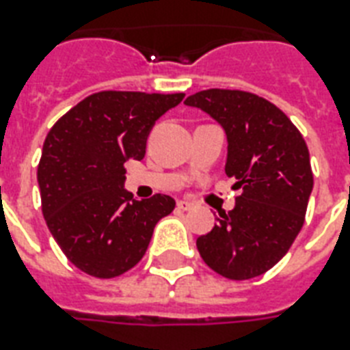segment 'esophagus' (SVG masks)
<instances>
[{"instance_id": "34e87169", "label": "esophagus", "mask_w": 350, "mask_h": 350, "mask_svg": "<svg viewBox=\"0 0 350 350\" xmlns=\"http://www.w3.org/2000/svg\"><path fill=\"white\" fill-rule=\"evenodd\" d=\"M178 208H180V211H192V208H194V203L180 200V202H178Z\"/></svg>"}]
</instances>
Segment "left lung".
<instances>
[{
  "label": "left lung",
  "instance_id": "obj_1",
  "mask_svg": "<svg viewBox=\"0 0 350 350\" xmlns=\"http://www.w3.org/2000/svg\"><path fill=\"white\" fill-rule=\"evenodd\" d=\"M227 132L225 174L241 189L236 207L219 213L196 239L200 256L229 280H250L287 254L304 227L314 185L309 148L283 111L245 90L208 89L189 96Z\"/></svg>",
  "mask_w": 350,
  "mask_h": 350
}]
</instances>
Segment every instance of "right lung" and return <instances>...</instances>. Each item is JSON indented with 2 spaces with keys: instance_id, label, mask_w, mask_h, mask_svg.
<instances>
[{
  "instance_id": "obj_1",
  "label": "right lung",
  "mask_w": 350,
  "mask_h": 350,
  "mask_svg": "<svg viewBox=\"0 0 350 350\" xmlns=\"http://www.w3.org/2000/svg\"><path fill=\"white\" fill-rule=\"evenodd\" d=\"M185 98L101 90L54 123L38 165L46 227L79 271L116 278L142 260L154 227L174 211L165 194L132 200L126 159H143L156 120Z\"/></svg>"
}]
</instances>
